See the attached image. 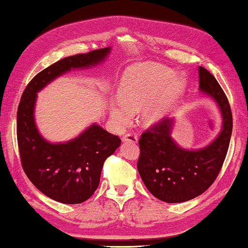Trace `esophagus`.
Listing matches in <instances>:
<instances>
[{
    "label": "esophagus",
    "mask_w": 248,
    "mask_h": 248,
    "mask_svg": "<svg viewBox=\"0 0 248 248\" xmlns=\"http://www.w3.org/2000/svg\"><path fill=\"white\" fill-rule=\"evenodd\" d=\"M122 140H123L124 143H134V144L137 143V140H139V139H137V135L133 132L125 134Z\"/></svg>",
    "instance_id": "esophagus-1"
}]
</instances>
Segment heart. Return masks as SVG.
<instances>
[{
  "instance_id": "obj_1",
  "label": "heart",
  "mask_w": 248,
  "mask_h": 248,
  "mask_svg": "<svg viewBox=\"0 0 248 248\" xmlns=\"http://www.w3.org/2000/svg\"><path fill=\"white\" fill-rule=\"evenodd\" d=\"M186 81L182 76L157 63H140L125 72L119 89L120 103L112 107V115L121 124L131 121L133 113L144 109L147 124L160 121L166 112L185 93Z\"/></svg>"
}]
</instances>
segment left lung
<instances>
[{"mask_svg": "<svg viewBox=\"0 0 248 248\" xmlns=\"http://www.w3.org/2000/svg\"><path fill=\"white\" fill-rule=\"evenodd\" d=\"M200 90L221 109L222 131L212 143L198 151L184 149L170 136L173 119L160 120L141 134L137 169L154 197L168 203L189 201L203 193L217 179L229 149L233 119L229 100L217 79L199 68Z\"/></svg>", "mask_w": 248, "mask_h": 248, "instance_id": "8db88e82", "label": "left lung"}]
</instances>
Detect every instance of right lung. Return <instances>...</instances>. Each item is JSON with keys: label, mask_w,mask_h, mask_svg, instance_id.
<instances>
[{"label": "right lung", "mask_w": 248, "mask_h": 248, "mask_svg": "<svg viewBox=\"0 0 248 248\" xmlns=\"http://www.w3.org/2000/svg\"><path fill=\"white\" fill-rule=\"evenodd\" d=\"M111 48L66 57L36 75L27 84L17 108V143L22 167L28 179L45 196L66 204L87 201L100 184L103 164L121 145L119 136L92 124L67 143L51 144L35 124L37 92L71 69L102 62Z\"/></svg>", "instance_id": "right-lung-1"}]
</instances>
